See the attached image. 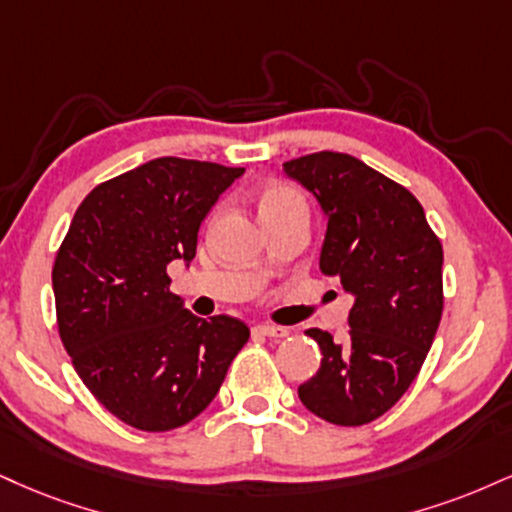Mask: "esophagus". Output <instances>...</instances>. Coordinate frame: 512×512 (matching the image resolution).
<instances>
[{
	"mask_svg": "<svg viewBox=\"0 0 512 512\" xmlns=\"http://www.w3.org/2000/svg\"><path fill=\"white\" fill-rule=\"evenodd\" d=\"M252 331L260 336H269V338H286L288 334H291L286 326H272V324H257Z\"/></svg>",
	"mask_w": 512,
	"mask_h": 512,
	"instance_id": "1",
	"label": "esophagus"
}]
</instances>
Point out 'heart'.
<instances>
[{
  "mask_svg": "<svg viewBox=\"0 0 512 512\" xmlns=\"http://www.w3.org/2000/svg\"><path fill=\"white\" fill-rule=\"evenodd\" d=\"M257 209L264 224L293 212H307L303 195L286 183H269L257 193Z\"/></svg>",
  "mask_w": 512,
  "mask_h": 512,
  "instance_id": "heart-1",
  "label": "heart"
}]
</instances>
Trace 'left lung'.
<instances>
[{
	"mask_svg": "<svg viewBox=\"0 0 512 512\" xmlns=\"http://www.w3.org/2000/svg\"><path fill=\"white\" fill-rule=\"evenodd\" d=\"M326 217L319 269L353 295L348 338L310 329L322 348L298 396L317 417L360 427L384 415L420 374L441 322L443 248L408 188L343 152L283 164Z\"/></svg>",
	"mask_w": 512,
	"mask_h": 512,
	"instance_id": "left-lung-1",
	"label": "left lung"
}]
</instances>
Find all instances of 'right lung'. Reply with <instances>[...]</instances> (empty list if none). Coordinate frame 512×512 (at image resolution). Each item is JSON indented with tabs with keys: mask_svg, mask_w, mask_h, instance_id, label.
Segmentation results:
<instances>
[{
	"mask_svg": "<svg viewBox=\"0 0 512 512\" xmlns=\"http://www.w3.org/2000/svg\"><path fill=\"white\" fill-rule=\"evenodd\" d=\"M245 169L159 157L80 202L52 269L59 336L78 377L121 422L169 432L195 420L250 329L200 319L169 291L166 264L195 257L197 231Z\"/></svg>",
	"mask_w": 512,
	"mask_h": 512,
	"instance_id": "obj_1",
	"label": "right lung"
}]
</instances>
